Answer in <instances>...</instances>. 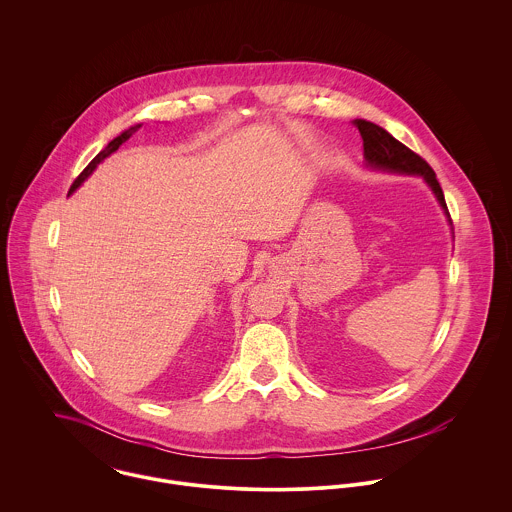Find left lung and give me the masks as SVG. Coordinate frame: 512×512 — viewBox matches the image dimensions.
<instances>
[{
    "instance_id": "8db88e82",
    "label": "left lung",
    "mask_w": 512,
    "mask_h": 512,
    "mask_svg": "<svg viewBox=\"0 0 512 512\" xmlns=\"http://www.w3.org/2000/svg\"><path fill=\"white\" fill-rule=\"evenodd\" d=\"M353 126L359 130V134L363 138V147H365V157L368 165L380 167V169H386V171H396V173L422 175L426 179V183L432 187V191L436 193L439 205L447 211L443 191L439 187L436 173L424 157H420L410 147L400 144L386 130H382L380 126H376L372 122L353 120Z\"/></svg>"
}]
</instances>
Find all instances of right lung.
<instances>
[{"label": "right lung", "instance_id": "1", "mask_svg": "<svg viewBox=\"0 0 512 512\" xmlns=\"http://www.w3.org/2000/svg\"><path fill=\"white\" fill-rule=\"evenodd\" d=\"M138 130H140V126H132L130 130H126L124 134H120L118 138H114V140H112L108 146L104 147V149H102V151H100V153H98V155H96V157H94V159H92V161H90V163L84 167V171H82V173H80V175L74 179V183L71 185V191H69V193H73L74 189H76V187H78V185H80V183H82V181H84V179H86V177H88V175H90V173L96 169V165H98V163H100L104 157H108L112 151H116V149L122 146L124 142H128V140H130V138H132V136H134Z\"/></svg>", "mask_w": 512, "mask_h": 512}]
</instances>
